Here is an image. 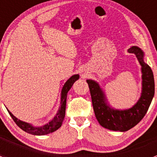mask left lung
Returning <instances> with one entry per match:
<instances>
[{"mask_svg":"<svg viewBox=\"0 0 157 157\" xmlns=\"http://www.w3.org/2000/svg\"><path fill=\"white\" fill-rule=\"evenodd\" d=\"M128 52L135 55L141 66L142 73L141 95L131 108L123 110L112 108L99 83L93 80H86L97 121L106 129L121 132L128 131L141 121L150 107L155 93L153 71L144 61V52L137 46H131Z\"/></svg>","mask_w":157,"mask_h":157,"instance_id":"left-lung-1","label":"left lung"}]
</instances>
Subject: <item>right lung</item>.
<instances>
[{"mask_svg":"<svg viewBox=\"0 0 157 157\" xmlns=\"http://www.w3.org/2000/svg\"><path fill=\"white\" fill-rule=\"evenodd\" d=\"M79 78H80L79 74H74L65 82V83L63 86L62 90H61V102H60L61 105H60L59 109L57 112L55 116L49 122L43 124V125L36 126L33 125V124H30V123L25 122V121H23L16 118L8 109H7V111H8L11 118L15 121L16 124L23 131H26V132L29 133L30 134H33V135H45V134H48L50 133L54 132V131H57L62 124L64 116H65L66 101H67V93H68L70 89L72 87L74 82L78 80Z\"/></svg>","mask_w":157,"mask_h":157,"instance_id":"obj_1","label":"right lung"}]
</instances>
